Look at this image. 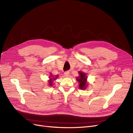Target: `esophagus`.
<instances>
[{
	"label": "esophagus",
	"mask_w": 133,
	"mask_h": 133,
	"mask_svg": "<svg viewBox=\"0 0 133 133\" xmlns=\"http://www.w3.org/2000/svg\"><path fill=\"white\" fill-rule=\"evenodd\" d=\"M64 75H65V76H68L69 75V71H65V73H64Z\"/></svg>",
	"instance_id": "1"
}]
</instances>
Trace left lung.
<instances>
[{
	"label": "left lung",
	"mask_w": 133,
	"mask_h": 133,
	"mask_svg": "<svg viewBox=\"0 0 133 133\" xmlns=\"http://www.w3.org/2000/svg\"><path fill=\"white\" fill-rule=\"evenodd\" d=\"M79 76L76 77V80L79 83V88L81 90H85L88 85L87 82V74L84 73L83 71H79Z\"/></svg>",
	"instance_id": "8db88e82"
}]
</instances>
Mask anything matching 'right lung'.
Listing matches in <instances>:
<instances>
[{"label": "right lung", "instance_id": "add662e5", "mask_svg": "<svg viewBox=\"0 0 133 133\" xmlns=\"http://www.w3.org/2000/svg\"><path fill=\"white\" fill-rule=\"evenodd\" d=\"M58 76H59L58 75H55V76H53V74H52L50 73V75H49V80H48V84H49V85H49V87H52V86H53L54 80L57 79L58 78Z\"/></svg>", "mask_w": 133, "mask_h": 133}]
</instances>
